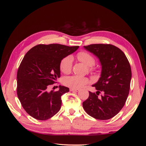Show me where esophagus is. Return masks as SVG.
<instances>
[{
  "instance_id": "1",
  "label": "esophagus",
  "mask_w": 146,
  "mask_h": 146,
  "mask_svg": "<svg viewBox=\"0 0 146 146\" xmlns=\"http://www.w3.org/2000/svg\"><path fill=\"white\" fill-rule=\"evenodd\" d=\"M70 92H78L79 91V89H75V88H70Z\"/></svg>"
}]
</instances>
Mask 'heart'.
<instances>
[{"instance_id":"b5f03b06","label":"heart","mask_w":146,"mask_h":146,"mask_svg":"<svg viewBox=\"0 0 146 146\" xmlns=\"http://www.w3.org/2000/svg\"><path fill=\"white\" fill-rule=\"evenodd\" d=\"M77 58L80 61L85 63L90 66L92 71L96 70L94 64L95 58L92 54L87 51H80L77 53ZM73 66V58L71 55L64 56L60 63V69L61 72L64 74H68L71 72ZM89 83V80L86 77L79 76H70L65 78L64 80V85L71 88H80Z\"/></svg>"}]
</instances>
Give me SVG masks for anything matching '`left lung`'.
Masks as SVG:
<instances>
[{
  "instance_id": "8db88e82",
  "label": "left lung",
  "mask_w": 146,
  "mask_h": 146,
  "mask_svg": "<svg viewBox=\"0 0 146 146\" xmlns=\"http://www.w3.org/2000/svg\"><path fill=\"white\" fill-rule=\"evenodd\" d=\"M84 47L99 58L102 70L100 79L93 85L97 92H89L83 107L96 119H110L121 110L127 98L132 77L131 65L124 52L112 44H93ZM100 93L102 95L99 97Z\"/></svg>"
}]
</instances>
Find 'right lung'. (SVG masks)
Returning a JSON list of instances; mask_svg holds the SVG:
<instances>
[{
	"mask_svg": "<svg viewBox=\"0 0 146 146\" xmlns=\"http://www.w3.org/2000/svg\"><path fill=\"white\" fill-rule=\"evenodd\" d=\"M79 48L60 44L34 46L27 51L18 68L17 94L23 108L37 120H45L57 113L61 96L69 88L60 86L58 91H48L60 77V63Z\"/></svg>",
	"mask_w": 146,
	"mask_h": 146,
	"instance_id": "right-lung-1",
	"label": "right lung"
}]
</instances>
